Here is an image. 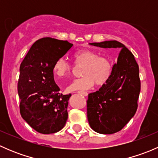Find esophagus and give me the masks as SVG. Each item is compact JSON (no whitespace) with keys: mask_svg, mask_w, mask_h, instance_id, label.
<instances>
[{"mask_svg":"<svg viewBox=\"0 0 158 158\" xmlns=\"http://www.w3.org/2000/svg\"><path fill=\"white\" fill-rule=\"evenodd\" d=\"M78 93L81 94V95H84V96H87V95H88V93H87L86 92H82V91H79V92H78Z\"/></svg>","mask_w":158,"mask_h":158,"instance_id":"34e87169","label":"esophagus"}]
</instances>
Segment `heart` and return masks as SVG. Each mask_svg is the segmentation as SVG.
Here are the masks:
<instances>
[{
	"mask_svg": "<svg viewBox=\"0 0 158 158\" xmlns=\"http://www.w3.org/2000/svg\"><path fill=\"white\" fill-rule=\"evenodd\" d=\"M76 65L83 66L81 75L82 77L73 80L68 85L67 92L87 90L94 85L102 86L109 81L112 74V63L108 57L100 56L91 49L76 51L73 56ZM71 66L64 60L58 59L54 63L52 71L57 78H64L69 74Z\"/></svg>",
	"mask_w": 158,
	"mask_h": 158,
	"instance_id": "1",
	"label": "heart"
}]
</instances>
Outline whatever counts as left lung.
Wrapping results in <instances>:
<instances>
[{
	"instance_id": "1",
	"label": "left lung",
	"mask_w": 158,
	"mask_h": 158,
	"mask_svg": "<svg viewBox=\"0 0 158 158\" xmlns=\"http://www.w3.org/2000/svg\"><path fill=\"white\" fill-rule=\"evenodd\" d=\"M89 45L119 51L109 81L98 91L89 94L87 100V118L92 129L99 134H114L125 126L138 109L141 91L139 68L133 54L118 41L106 40Z\"/></svg>"
}]
</instances>
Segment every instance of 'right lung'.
<instances>
[{"mask_svg": "<svg viewBox=\"0 0 158 158\" xmlns=\"http://www.w3.org/2000/svg\"><path fill=\"white\" fill-rule=\"evenodd\" d=\"M73 45L67 40L42 38L32 45L20 64L17 86L20 114L39 133H56L66 125L71 94L59 93L52 67Z\"/></svg>", "mask_w": 158, "mask_h": 158, "instance_id": "1", "label": "right lung"}]
</instances>
